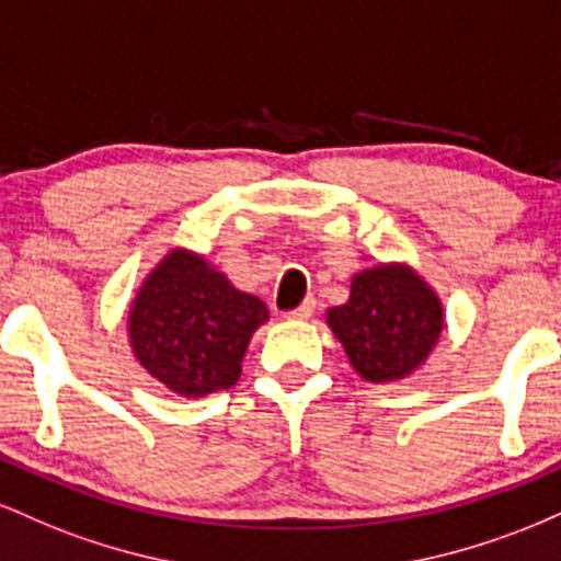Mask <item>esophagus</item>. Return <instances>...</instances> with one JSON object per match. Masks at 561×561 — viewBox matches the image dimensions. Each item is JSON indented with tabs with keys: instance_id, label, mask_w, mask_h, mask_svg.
Returning a JSON list of instances; mask_svg holds the SVG:
<instances>
[{
	"instance_id": "esophagus-1",
	"label": "esophagus",
	"mask_w": 561,
	"mask_h": 561,
	"mask_svg": "<svg viewBox=\"0 0 561 561\" xmlns=\"http://www.w3.org/2000/svg\"><path fill=\"white\" fill-rule=\"evenodd\" d=\"M313 311H317V300L313 298H306L300 302L298 308H295V311H289V319H295V321H306V319H311L313 317Z\"/></svg>"
}]
</instances>
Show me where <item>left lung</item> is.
Instances as JSON below:
<instances>
[{"label":"left lung","mask_w":561,"mask_h":561,"mask_svg":"<svg viewBox=\"0 0 561 561\" xmlns=\"http://www.w3.org/2000/svg\"><path fill=\"white\" fill-rule=\"evenodd\" d=\"M347 362L369 382H392L420 369L443 332L435 289L403 263H379L353 276L351 298L327 311Z\"/></svg>","instance_id":"left-lung-1"}]
</instances>
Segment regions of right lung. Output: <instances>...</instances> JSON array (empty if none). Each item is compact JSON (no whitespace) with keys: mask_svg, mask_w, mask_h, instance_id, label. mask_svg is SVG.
<instances>
[{"mask_svg":"<svg viewBox=\"0 0 561 561\" xmlns=\"http://www.w3.org/2000/svg\"><path fill=\"white\" fill-rule=\"evenodd\" d=\"M263 321L266 302L237 289L203 255L176 248L141 282L128 340L158 382L203 398L240 379L242 356Z\"/></svg>","mask_w":561,"mask_h":561,"instance_id":"1","label":"right lung"}]
</instances>
